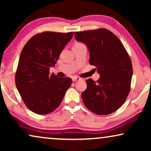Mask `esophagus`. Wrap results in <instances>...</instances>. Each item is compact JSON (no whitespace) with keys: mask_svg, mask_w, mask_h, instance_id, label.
<instances>
[{"mask_svg":"<svg viewBox=\"0 0 151 151\" xmlns=\"http://www.w3.org/2000/svg\"><path fill=\"white\" fill-rule=\"evenodd\" d=\"M72 80H73V82H76V81H79V80H81V78L79 77H76V76H73L72 78Z\"/></svg>","mask_w":151,"mask_h":151,"instance_id":"esophagus-1","label":"esophagus"}]
</instances>
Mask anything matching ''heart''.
<instances>
[{"label": "heart", "instance_id": "obj_1", "mask_svg": "<svg viewBox=\"0 0 151 151\" xmlns=\"http://www.w3.org/2000/svg\"><path fill=\"white\" fill-rule=\"evenodd\" d=\"M76 44H80V43H76Z\"/></svg>", "mask_w": 151, "mask_h": 151}]
</instances>
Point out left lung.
Returning <instances> with one entry per match:
<instances>
[{"label":"left lung","instance_id":"1","mask_svg":"<svg viewBox=\"0 0 151 151\" xmlns=\"http://www.w3.org/2000/svg\"><path fill=\"white\" fill-rule=\"evenodd\" d=\"M78 42L89 51L90 65L100 77L86 80L82 93L85 106L98 115H108L120 108L130 92L133 67L124 47L114 34L106 29L75 32Z\"/></svg>","mask_w":151,"mask_h":151}]
</instances>
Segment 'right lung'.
Wrapping results in <instances>:
<instances>
[{
    "mask_svg": "<svg viewBox=\"0 0 151 151\" xmlns=\"http://www.w3.org/2000/svg\"><path fill=\"white\" fill-rule=\"evenodd\" d=\"M73 32H43L29 39L20 53L16 70V88L27 108L46 115L56 109L71 85L70 78L49 73Z\"/></svg>",
    "mask_w": 151,
    "mask_h": 151,
    "instance_id": "obj_1",
    "label": "right lung"
}]
</instances>
